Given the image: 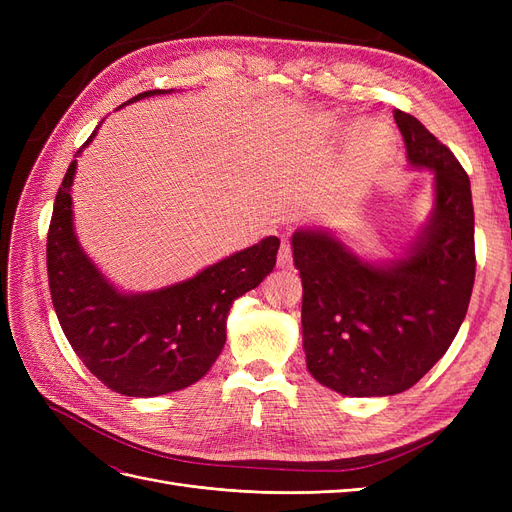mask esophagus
Masks as SVG:
<instances>
[{
	"instance_id": "34e87169",
	"label": "esophagus",
	"mask_w": 512,
	"mask_h": 512,
	"mask_svg": "<svg viewBox=\"0 0 512 512\" xmlns=\"http://www.w3.org/2000/svg\"><path fill=\"white\" fill-rule=\"evenodd\" d=\"M277 265H280L282 269L292 267V245L288 241H284L280 245V252H277Z\"/></svg>"
}]
</instances>
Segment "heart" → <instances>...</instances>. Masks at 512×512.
<instances>
[{
    "mask_svg": "<svg viewBox=\"0 0 512 512\" xmlns=\"http://www.w3.org/2000/svg\"><path fill=\"white\" fill-rule=\"evenodd\" d=\"M354 149L361 153V156L367 158H378L382 156V151L386 149V132L378 123H361L359 128L354 130V138H352Z\"/></svg>",
    "mask_w": 512,
    "mask_h": 512,
    "instance_id": "1",
    "label": "heart"
}]
</instances>
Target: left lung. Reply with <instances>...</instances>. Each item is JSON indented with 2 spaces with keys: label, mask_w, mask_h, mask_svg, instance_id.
<instances>
[{
  "label": "left lung",
  "mask_w": 512,
  "mask_h": 512,
  "mask_svg": "<svg viewBox=\"0 0 512 512\" xmlns=\"http://www.w3.org/2000/svg\"><path fill=\"white\" fill-rule=\"evenodd\" d=\"M395 121L410 164L436 175V207L410 256L376 267L329 232L292 237L307 369L350 397L404 393L421 380L453 344L474 286L470 177L416 117L395 111Z\"/></svg>",
  "instance_id": "8db88e82"
}]
</instances>
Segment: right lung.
Segmentation results:
<instances>
[{
	"instance_id": "right-lung-1",
	"label": "right lung",
	"mask_w": 512,
	"mask_h": 512,
	"mask_svg": "<svg viewBox=\"0 0 512 512\" xmlns=\"http://www.w3.org/2000/svg\"><path fill=\"white\" fill-rule=\"evenodd\" d=\"M153 94H164V89L145 91L130 102ZM74 170L76 160L57 190L46 235L51 299L72 350L104 386L128 397L166 395L198 382L226 344L232 301L273 271L280 239H262L181 284L121 294L74 237Z\"/></svg>"
}]
</instances>
